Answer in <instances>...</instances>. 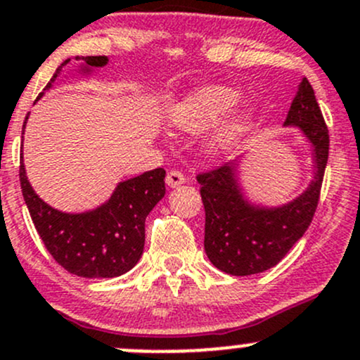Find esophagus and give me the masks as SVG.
<instances>
[{
  "label": "esophagus",
  "instance_id": "34e87169",
  "mask_svg": "<svg viewBox=\"0 0 360 360\" xmlns=\"http://www.w3.org/2000/svg\"><path fill=\"white\" fill-rule=\"evenodd\" d=\"M165 183H167L169 188H177L181 186V184L186 183V177H184V174L179 172V170H170L167 177H165Z\"/></svg>",
  "mask_w": 360,
  "mask_h": 360
}]
</instances>
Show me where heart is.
<instances>
[{
    "label": "heart",
    "mask_w": 360,
    "mask_h": 360,
    "mask_svg": "<svg viewBox=\"0 0 360 360\" xmlns=\"http://www.w3.org/2000/svg\"><path fill=\"white\" fill-rule=\"evenodd\" d=\"M240 101V93L229 86H202L184 94L169 110V122L186 132L209 129L217 124L209 136V146L214 153L233 150L252 129L255 113L250 107L233 110Z\"/></svg>",
    "instance_id": "heart-1"
}]
</instances>
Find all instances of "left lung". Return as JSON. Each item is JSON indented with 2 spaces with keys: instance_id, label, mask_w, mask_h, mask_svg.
Wrapping results in <instances>:
<instances>
[{
  "instance_id": "8db88e82",
  "label": "left lung",
  "mask_w": 360,
  "mask_h": 360,
  "mask_svg": "<svg viewBox=\"0 0 360 360\" xmlns=\"http://www.w3.org/2000/svg\"><path fill=\"white\" fill-rule=\"evenodd\" d=\"M310 143L314 177L302 195L281 207L253 205L238 181V162L196 176L205 207V252L217 269L233 276L259 274L274 267L304 236L317 209L330 134L307 79H302L285 120Z\"/></svg>"
}]
</instances>
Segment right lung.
Wrapping results in <instances>:
<instances>
[{"label":"right lung","instance_id":"obj_1","mask_svg":"<svg viewBox=\"0 0 360 360\" xmlns=\"http://www.w3.org/2000/svg\"><path fill=\"white\" fill-rule=\"evenodd\" d=\"M75 60L84 62L82 74H89L108 63L107 56H75ZM69 62L70 58H67L56 69L44 91L51 88ZM18 176L25 205L44 247L70 274L81 278H115L131 271L141 259L146 215L165 195L164 169L148 170L122 181L107 202L82 214H67L44 203L30 186L22 160Z\"/></svg>","mask_w":360,"mask_h":360}]
</instances>
